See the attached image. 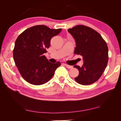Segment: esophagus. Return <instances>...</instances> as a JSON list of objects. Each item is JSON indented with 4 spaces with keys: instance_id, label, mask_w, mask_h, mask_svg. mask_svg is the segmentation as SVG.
Masks as SVG:
<instances>
[{
    "instance_id": "obj_1",
    "label": "esophagus",
    "mask_w": 121,
    "mask_h": 121,
    "mask_svg": "<svg viewBox=\"0 0 121 121\" xmlns=\"http://www.w3.org/2000/svg\"><path fill=\"white\" fill-rule=\"evenodd\" d=\"M65 66L68 69H72L73 68V66H72V65H67V64H65Z\"/></svg>"
}]
</instances>
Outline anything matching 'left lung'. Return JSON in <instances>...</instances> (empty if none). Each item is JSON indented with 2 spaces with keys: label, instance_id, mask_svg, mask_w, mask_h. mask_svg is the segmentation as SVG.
Here are the masks:
<instances>
[{
  "label": "left lung",
  "instance_id": "left-lung-1",
  "mask_svg": "<svg viewBox=\"0 0 121 121\" xmlns=\"http://www.w3.org/2000/svg\"><path fill=\"white\" fill-rule=\"evenodd\" d=\"M68 32L75 40L74 53L82 56V66L74 65L79 74L75 81L88 85L100 78L108 65V47L105 40L95 30L84 25H77L69 29Z\"/></svg>",
  "mask_w": 121,
  "mask_h": 121
}]
</instances>
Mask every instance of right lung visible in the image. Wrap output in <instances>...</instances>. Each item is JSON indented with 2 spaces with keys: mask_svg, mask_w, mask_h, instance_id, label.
Listing matches in <instances>:
<instances>
[{
  "mask_svg": "<svg viewBox=\"0 0 121 121\" xmlns=\"http://www.w3.org/2000/svg\"><path fill=\"white\" fill-rule=\"evenodd\" d=\"M61 30L36 25L18 36L13 50V60L20 74L28 83L40 85L47 82L60 65V61L50 63L43 54L49 47L51 39Z\"/></svg>",
  "mask_w": 121,
  "mask_h": 121,
  "instance_id": "right-lung-1",
  "label": "right lung"
}]
</instances>
